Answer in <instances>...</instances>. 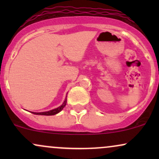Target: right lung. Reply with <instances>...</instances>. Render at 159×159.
Wrapping results in <instances>:
<instances>
[{
  "instance_id": "add662e5",
  "label": "right lung",
  "mask_w": 159,
  "mask_h": 159,
  "mask_svg": "<svg viewBox=\"0 0 159 159\" xmlns=\"http://www.w3.org/2000/svg\"><path fill=\"white\" fill-rule=\"evenodd\" d=\"M66 97H67V96H66ZM66 98H65V101H64V102L63 103V105H62L61 106L58 107L57 108H55V109H54V110L49 111H45V112H39V113L32 112V113H33V114H36V115H45V116H52V115H54V114H58L60 111H61L62 110H63V108L66 106Z\"/></svg>"
}]
</instances>
